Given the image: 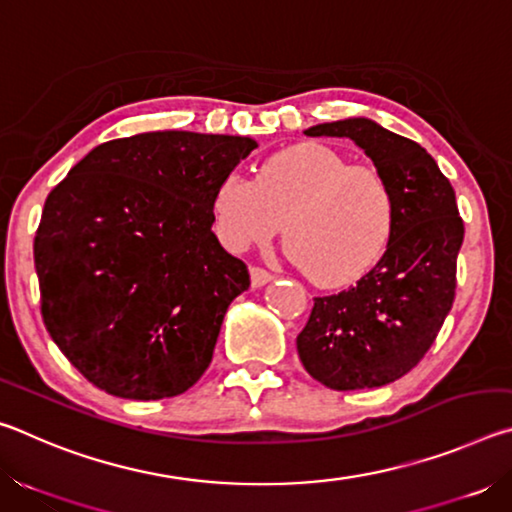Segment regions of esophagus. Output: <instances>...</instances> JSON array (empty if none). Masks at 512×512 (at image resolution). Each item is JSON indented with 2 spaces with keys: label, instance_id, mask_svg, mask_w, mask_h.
I'll return each mask as SVG.
<instances>
[{
  "label": "esophagus",
  "instance_id": "1",
  "mask_svg": "<svg viewBox=\"0 0 512 512\" xmlns=\"http://www.w3.org/2000/svg\"><path fill=\"white\" fill-rule=\"evenodd\" d=\"M271 280H273V275L268 273V271H264V268H259V266L250 268V284H253L255 289L264 287V284H268Z\"/></svg>",
  "mask_w": 512,
  "mask_h": 512
}]
</instances>
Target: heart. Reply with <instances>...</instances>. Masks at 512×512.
Segmentation results:
<instances>
[{"instance_id": "heart-1", "label": "heart", "mask_w": 512, "mask_h": 512, "mask_svg": "<svg viewBox=\"0 0 512 512\" xmlns=\"http://www.w3.org/2000/svg\"><path fill=\"white\" fill-rule=\"evenodd\" d=\"M395 214L384 173L318 142L284 146L259 164L255 180L230 173L212 194L225 248L262 246L284 223V248L320 289L350 287L370 273L386 253Z\"/></svg>"}]
</instances>
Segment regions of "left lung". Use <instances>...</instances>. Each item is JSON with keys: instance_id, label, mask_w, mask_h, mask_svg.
<instances>
[{"instance_id": "obj_1", "label": "left lung", "mask_w": 512, "mask_h": 512, "mask_svg": "<svg viewBox=\"0 0 512 512\" xmlns=\"http://www.w3.org/2000/svg\"><path fill=\"white\" fill-rule=\"evenodd\" d=\"M311 137H350L391 183L397 201L386 253L357 287L314 298L298 334L311 377L334 391L379 388L427 354L452 309L463 219L456 194L418 142L368 117L325 121Z\"/></svg>"}]
</instances>
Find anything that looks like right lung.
<instances>
[{
	"instance_id": "1",
	"label": "right lung",
	"mask_w": 512,
	"mask_h": 512,
	"mask_svg": "<svg viewBox=\"0 0 512 512\" xmlns=\"http://www.w3.org/2000/svg\"><path fill=\"white\" fill-rule=\"evenodd\" d=\"M253 137L155 131L69 169L33 241L42 320L81 375L126 400L192 388L230 302L250 287L212 232V194Z\"/></svg>"
}]
</instances>
